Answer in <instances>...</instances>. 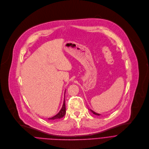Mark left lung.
I'll return each mask as SVG.
<instances>
[{
	"mask_svg": "<svg viewBox=\"0 0 149 149\" xmlns=\"http://www.w3.org/2000/svg\"><path fill=\"white\" fill-rule=\"evenodd\" d=\"M90 110H91L94 114H96V115H97V116H100V115H101V114H99V113H97L95 112L94 111H93V110H91V109H90Z\"/></svg>",
	"mask_w": 149,
	"mask_h": 149,
	"instance_id": "1",
	"label": "left lung"
}]
</instances>
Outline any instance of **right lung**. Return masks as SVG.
Instances as JSON below:
<instances>
[{
    "instance_id": "1",
    "label": "right lung",
    "mask_w": 149,
    "mask_h": 149,
    "mask_svg": "<svg viewBox=\"0 0 149 149\" xmlns=\"http://www.w3.org/2000/svg\"><path fill=\"white\" fill-rule=\"evenodd\" d=\"M65 114H66V106H65V99H64L63 104V106H62L61 110H60V111H59L56 115L54 116L53 117L49 118L48 119L49 120H53L59 119V118H62L63 117H64Z\"/></svg>"
}]
</instances>
